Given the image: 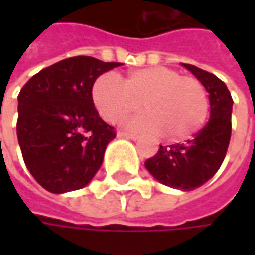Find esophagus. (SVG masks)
<instances>
[{
	"mask_svg": "<svg viewBox=\"0 0 255 255\" xmlns=\"http://www.w3.org/2000/svg\"><path fill=\"white\" fill-rule=\"evenodd\" d=\"M118 137H125V139H129V140H137V136L136 134L128 132H118Z\"/></svg>",
	"mask_w": 255,
	"mask_h": 255,
	"instance_id": "esophagus-1",
	"label": "esophagus"
}]
</instances>
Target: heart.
<instances>
[{"label": "heart", "instance_id": "b5f03b06", "mask_svg": "<svg viewBox=\"0 0 255 255\" xmlns=\"http://www.w3.org/2000/svg\"><path fill=\"white\" fill-rule=\"evenodd\" d=\"M92 101L108 123H118L136 111L128 126L139 132L164 133V137L187 140L203 128L209 115V96L194 76L181 75L169 66L132 71L121 81L116 75H101L92 86Z\"/></svg>", "mask_w": 255, "mask_h": 255}]
</instances>
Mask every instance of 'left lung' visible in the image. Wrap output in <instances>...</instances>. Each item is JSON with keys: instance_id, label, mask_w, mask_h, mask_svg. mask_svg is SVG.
I'll return each instance as SVG.
<instances>
[{"instance_id": "left-lung-1", "label": "left lung", "mask_w": 255, "mask_h": 255, "mask_svg": "<svg viewBox=\"0 0 255 255\" xmlns=\"http://www.w3.org/2000/svg\"><path fill=\"white\" fill-rule=\"evenodd\" d=\"M209 92L210 119L191 140L160 146L144 166L156 180L183 191L200 187L217 173L226 157L231 137L233 99L226 84L216 75L183 64Z\"/></svg>"}]
</instances>
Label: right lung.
I'll use <instances>...</instances> for the list:
<instances>
[{"label":"right lung","mask_w":255,"mask_h":255,"mask_svg":"<svg viewBox=\"0 0 255 255\" xmlns=\"http://www.w3.org/2000/svg\"><path fill=\"white\" fill-rule=\"evenodd\" d=\"M119 62L74 56L34 75L18 95L16 136L25 166L45 190H79L102 166L113 126L92 101L98 76Z\"/></svg>","instance_id":"1"}]
</instances>
